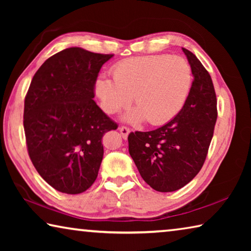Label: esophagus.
Masks as SVG:
<instances>
[{"label":"esophagus","instance_id":"obj_1","mask_svg":"<svg viewBox=\"0 0 251 251\" xmlns=\"http://www.w3.org/2000/svg\"><path fill=\"white\" fill-rule=\"evenodd\" d=\"M120 131H121V134H122V137L124 138V139H127V137H128V135L130 133L129 128H127V127H125V126L120 127Z\"/></svg>","mask_w":251,"mask_h":251}]
</instances>
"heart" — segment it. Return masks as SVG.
Instances as JSON below:
<instances>
[{
    "label": "heart",
    "instance_id": "1",
    "mask_svg": "<svg viewBox=\"0 0 251 251\" xmlns=\"http://www.w3.org/2000/svg\"><path fill=\"white\" fill-rule=\"evenodd\" d=\"M112 75L113 79L100 76L95 82L100 107L105 113L115 114L133 96L136 108L123 117L133 124L146 120L157 126L172 121L184 107L193 84L188 62L169 55L124 59L113 67Z\"/></svg>",
    "mask_w": 251,
    "mask_h": 251
}]
</instances>
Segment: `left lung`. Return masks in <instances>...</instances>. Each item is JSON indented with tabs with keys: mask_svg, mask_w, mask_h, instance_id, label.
Returning <instances> with one entry per match:
<instances>
[{
	"mask_svg": "<svg viewBox=\"0 0 251 251\" xmlns=\"http://www.w3.org/2000/svg\"><path fill=\"white\" fill-rule=\"evenodd\" d=\"M194 80L178 115L151 131L128 136V151L139 174L152 189L175 192L188 184L205 163L217 120L211 77L201 61L182 48Z\"/></svg>",
	"mask_w": 251,
	"mask_h": 251,
	"instance_id": "1",
	"label": "left lung"
}]
</instances>
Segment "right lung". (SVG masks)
<instances>
[{"instance_id":"1","label":"right lung","mask_w":251,"mask_h":251,"mask_svg":"<svg viewBox=\"0 0 251 251\" xmlns=\"http://www.w3.org/2000/svg\"><path fill=\"white\" fill-rule=\"evenodd\" d=\"M113 56L65 49L46 59L29 85L23 122L29 158L61 193L90 188L103 159L101 137L117 128L93 100L100 67Z\"/></svg>"}]
</instances>
